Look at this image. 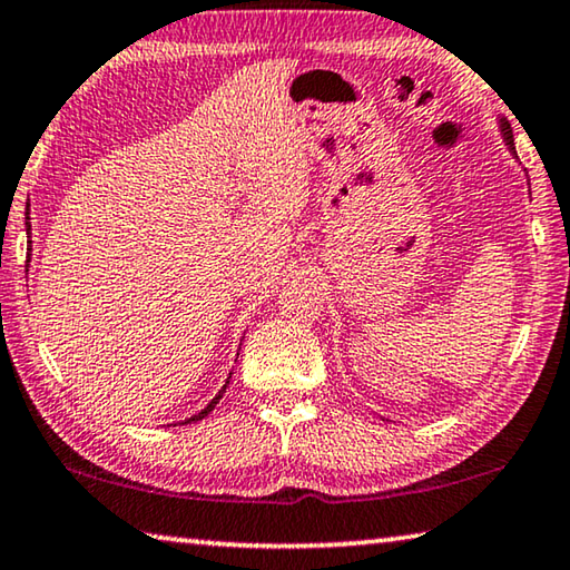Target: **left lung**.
<instances>
[{
  "label": "left lung",
  "instance_id": "8db88e82",
  "mask_svg": "<svg viewBox=\"0 0 570 570\" xmlns=\"http://www.w3.org/2000/svg\"><path fill=\"white\" fill-rule=\"evenodd\" d=\"M497 124H500V134H502V139H504V147L510 149V155L518 159V151H514V139H512V129H510V121L504 119V116H500V119H497ZM530 185V183H528Z\"/></svg>",
  "mask_w": 570,
  "mask_h": 570
}]
</instances>
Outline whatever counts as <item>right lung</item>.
<instances>
[{"instance_id": "1", "label": "right lung", "mask_w": 570, "mask_h": 570, "mask_svg": "<svg viewBox=\"0 0 570 570\" xmlns=\"http://www.w3.org/2000/svg\"><path fill=\"white\" fill-rule=\"evenodd\" d=\"M24 215H27V218H24V228H27V238H30V253H32V225H30V213H24ZM230 375H233V373H230ZM230 375H228V381H225V385L218 391V395H215V399H213L210 403H207L200 413H195V415H189V419H185V423H189V421H203L205 415L210 413V411L215 409V405H218V401L223 399V393H225V387H228V383H230Z\"/></svg>"}]
</instances>
